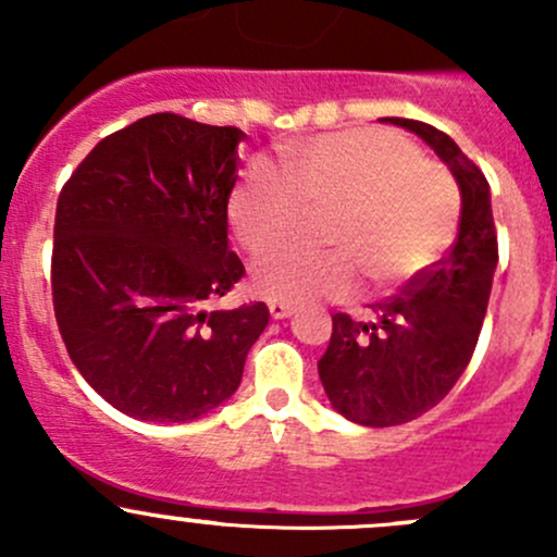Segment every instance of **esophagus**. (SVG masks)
I'll return each instance as SVG.
<instances>
[{
    "label": "esophagus",
    "instance_id": "esophagus-1",
    "mask_svg": "<svg viewBox=\"0 0 557 557\" xmlns=\"http://www.w3.org/2000/svg\"><path fill=\"white\" fill-rule=\"evenodd\" d=\"M296 307L294 305H283V301H269V314H272L274 320H285L294 314Z\"/></svg>",
    "mask_w": 557,
    "mask_h": 557
}]
</instances>
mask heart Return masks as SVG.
Listing matches in <instances>:
<instances>
[{
    "label": "heart",
    "mask_w": 557,
    "mask_h": 557,
    "mask_svg": "<svg viewBox=\"0 0 557 557\" xmlns=\"http://www.w3.org/2000/svg\"><path fill=\"white\" fill-rule=\"evenodd\" d=\"M307 210L329 212L325 245L288 247L252 269L258 296L283 305L345 299L358 269L374 288L423 272L453 243L458 188L445 166L387 132H336L288 145L283 172L256 164L228 199L234 237L252 256L288 243Z\"/></svg>",
    "instance_id": "1"
}]
</instances>
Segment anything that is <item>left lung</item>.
Masks as SVG:
<instances>
[{"label":"left lung","mask_w":557,"mask_h":557,"mask_svg":"<svg viewBox=\"0 0 557 557\" xmlns=\"http://www.w3.org/2000/svg\"><path fill=\"white\" fill-rule=\"evenodd\" d=\"M418 134L453 172L460 190L458 239L440 263L414 274L404 294L372 305L367 320L336 312L318 361L331 407L358 425L409 423L458 383L480 339L498 263L491 185L440 128L387 117Z\"/></svg>","instance_id":"1"}]
</instances>
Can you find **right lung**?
Here are the masks:
<instances>
[{
    "label": "right lung",
    "instance_id": "add662e5",
    "mask_svg": "<svg viewBox=\"0 0 557 557\" xmlns=\"http://www.w3.org/2000/svg\"><path fill=\"white\" fill-rule=\"evenodd\" d=\"M243 128L174 112L104 137L59 194L53 310L77 372L145 423H188L237 393L263 301L207 312L245 274L228 250Z\"/></svg>",
    "mask_w": 557,
    "mask_h": 557
}]
</instances>
